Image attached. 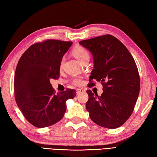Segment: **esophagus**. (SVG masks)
Listing matches in <instances>:
<instances>
[{
  "label": "esophagus",
  "instance_id": "obj_1",
  "mask_svg": "<svg viewBox=\"0 0 157 157\" xmlns=\"http://www.w3.org/2000/svg\"><path fill=\"white\" fill-rule=\"evenodd\" d=\"M85 90L83 89H77V94H82V93L84 92Z\"/></svg>",
  "mask_w": 157,
  "mask_h": 157
}]
</instances>
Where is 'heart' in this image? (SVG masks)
<instances>
[{
	"label": "heart",
	"mask_w": 157,
	"mask_h": 157,
	"mask_svg": "<svg viewBox=\"0 0 157 157\" xmlns=\"http://www.w3.org/2000/svg\"><path fill=\"white\" fill-rule=\"evenodd\" d=\"M72 53L73 56L80 62H82L86 58H88L90 56L89 52L87 50L81 46H76L73 48ZM63 63H64V59H63L61 62V67L63 66ZM72 83L75 86H81L83 84V79L81 78H76L73 79Z\"/></svg>",
	"instance_id": "obj_1"
}]
</instances>
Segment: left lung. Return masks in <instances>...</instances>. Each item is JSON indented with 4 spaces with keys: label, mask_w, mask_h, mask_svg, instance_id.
Instances as JSON below:
<instances>
[{
    "label": "left lung",
    "mask_w": 157,
    "mask_h": 157,
    "mask_svg": "<svg viewBox=\"0 0 157 157\" xmlns=\"http://www.w3.org/2000/svg\"><path fill=\"white\" fill-rule=\"evenodd\" d=\"M91 52L94 69L90 76L100 82L101 96L87 90L86 110L96 124L109 129L122 125L132 115L140 88V80L134 58L125 45L111 35H104L79 42Z\"/></svg>",
    "instance_id": "1"
}]
</instances>
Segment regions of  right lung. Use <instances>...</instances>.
Segmentation results:
<instances>
[{"label":"right lung","mask_w":157,"mask_h":157,"mask_svg":"<svg viewBox=\"0 0 157 157\" xmlns=\"http://www.w3.org/2000/svg\"><path fill=\"white\" fill-rule=\"evenodd\" d=\"M73 43L47 40L26 50L17 65L15 101L28 121L38 128L59 122L64 117L66 101L76 96L75 90L55 94L50 79L59 77L62 59Z\"/></svg>","instance_id":"1"}]
</instances>
